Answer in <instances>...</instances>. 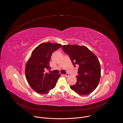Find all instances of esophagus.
I'll use <instances>...</instances> for the list:
<instances>
[{"label":"esophagus","instance_id":"34e87169","mask_svg":"<svg viewBox=\"0 0 123 123\" xmlns=\"http://www.w3.org/2000/svg\"><path fill=\"white\" fill-rule=\"evenodd\" d=\"M62 75H63V76H65V77H68V76L69 75V74H62Z\"/></svg>","mask_w":123,"mask_h":123}]
</instances>
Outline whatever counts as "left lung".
Wrapping results in <instances>:
<instances>
[{"mask_svg":"<svg viewBox=\"0 0 123 123\" xmlns=\"http://www.w3.org/2000/svg\"><path fill=\"white\" fill-rule=\"evenodd\" d=\"M62 49L69 55L74 66H79L76 83L71 89L80 96L90 94L97 87L101 75L98 58L85 46L67 44Z\"/></svg>","mask_w":123,"mask_h":123,"instance_id":"left-lung-1","label":"left lung"}]
</instances>
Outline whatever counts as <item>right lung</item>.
Returning <instances> with one entry per match:
<instances>
[{"label":"right lung","instance_id":"right-lung-1","mask_svg":"<svg viewBox=\"0 0 123 123\" xmlns=\"http://www.w3.org/2000/svg\"><path fill=\"white\" fill-rule=\"evenodd\" d=\"M61 47L60 43H43L32 52L25 73L29 85L37 93L46 94L55 87L60 74L46 73L45 70L50 68L49 62L52 52Z\"/></svg>","mask_w":123,"mask_h":123}]
</instances>
